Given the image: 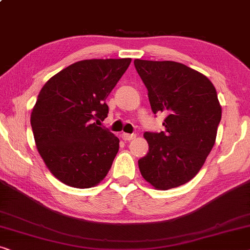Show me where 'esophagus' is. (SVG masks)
Wrapping results in <instances>:
<instances>
[{
	"label": "esophagus",
	"mask_w": 250,
	"mask_h": 250,
	"mask_svg": "<svg viewBox=\"0 0 250 250\" xmlns=\"http://www.w3.org/2000/svg\"><path fill=\"white\" fill-rule=\"evenodd\" d=\"M121 137H122V139H124V140H132V139L136 138V135H135V133H125V132H124L121 135Z\"/></svg>",
	"instance_id": "obj_1"
}]
</instances>
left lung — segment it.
Returning <instances> with one entry per match:
<instances>
[{"mask_svg": "<svg viewBox=\"0 0 250 250\" xmlns=\"http://www.w3.org/2000/svg\"><path fill=\"white\" fill-rule=\"evenodd\" d=\"M135 66L154 114L167 115L164 131L144 133L149 148L138 161L140 173L159 190L179 187L198 173L215 144L222 117L216 89L206 76L179 62L137 59Z\"/></svg>", "mask_w": 250, "mask_h": 250, "instance_id": "8db88e82", "label": "left lung"}]
</instances>
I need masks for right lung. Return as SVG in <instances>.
<instances>
[{
	"label": "right lung",
	"mask_w": 250,
	"mask_h": 250,
	"mask_svg": "<svg viewBox=\"0 0 250 250\" xmlns=\"http://www.w3.org/2000/svg\"><path fill=\"white\" fill-rule=\"evenodd\" d=\"M130 62L78 61L47 80L38 94L30 115L35 143L48 170L64 185L94 187L110 171L120 140L96 124L107 117L105 100Z\"/></svg>",
	"instance_id": "obj_1"
}]
</instances>
